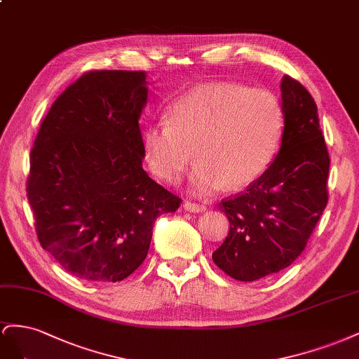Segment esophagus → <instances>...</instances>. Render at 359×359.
Returning <instances> with one entry per match:
<instances>
[{
  "mask_svg": "<svg viewBox=\"0 0 359 359\" xmlns=\"http://www.w3.org/2000/svg\"><path fill=\"white\" fill-rule=\"evenodd\" d=\"M183 209L188 212H194V213H200L206 210V204H200V203H191V201H185L183 203Z\"/></svg>",
  "mask_w": 359,
  "mask_h": 359,
  "instance_id": "34e87169",
  "label": "esophagus"
}]
</instances>
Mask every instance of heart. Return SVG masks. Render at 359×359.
<instances>
[{"label":"heart","mask_w":359,"mask_h":359,"mask_svg":"<svg viewBox=\"0 0 359 359\" xmlns=\"http://www.w3.org/2000/svg\"><path fill=\"white\" fill-rule=\"evenodd\" d=\"M284 129L280 99L264 88L212 83L192 88L142 134L150 171L176 183L194 156L189 189L206 197L251 185L272 163Z\"/></svg>","instance_id":"1"}]
</instances>
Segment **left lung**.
I'll return each instance as SVG.
<instances>
[{
	"label": "left lung",
	"mask_w": 359,
	"mask_h": 359,
	"mask_svg": "<svg viewBox=\"0 0 359 359\" xmlns=\"http://www.w3.org/2000/svg\"><path fill=\"white\" fill-rule=\"evenodd\" d=\"M280 88L284 129L278 153L247 191L219 204L230 231L212 259L239 281L260 280L290 266L327 203L330 155L316 102L287 75Z\"/></svg>",
	"instance_id": "obj_1"
}]
</instances>
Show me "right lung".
Returning a JSON list of instances; mask_svg holds the SVG:
<instances>
[{
  "label": "right lung",
  "mask_w": 359,
  "mask_h": 359,
  "mask_svg": "<svg viewBox=\"0 0 359 359\" xmlns=\"http://www.w3.org/2000/svg\"><path fill=\"white\" fill-rule=\"evenodd\" d=\"M147 88L144 72L84 74L50 107L29 153L39 242L78 278L125 280L147 257L156 218L180 206L142 170Z\"/></svg>",
  "instance_id": "add662e5"
}]
</instances>
